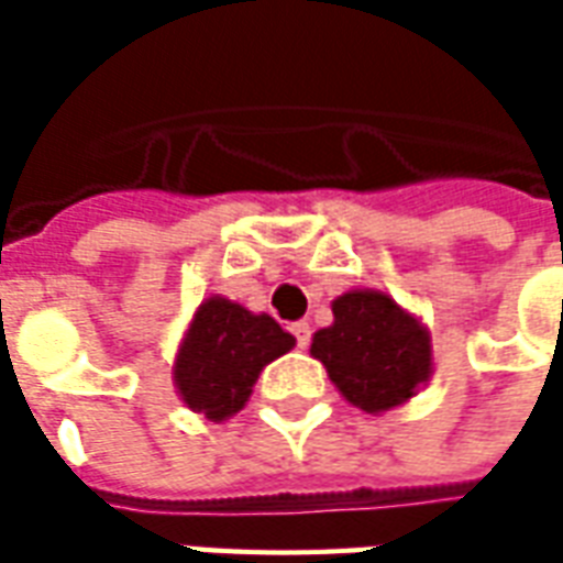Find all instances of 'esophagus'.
Wrapping results in <instances>:
<instances>
[{"label": "esophagus", "mask_w": 563, "mask_h": 563, "mask_svg": "<svg viewBox=\"0 0 563 563\" xmlns=\"http://www.w3.org/2000/svg\"><path fill=\"white\" fill-rule=\"evenodd\" d=\"M292 334H295V343H298L301 350H307V346H310V334H313V329H310V322H295Z\"/></svg>", "instance_id": "obj_1"}]
</instances>
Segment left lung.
<instances>
[{
    "mask_svg": "<svg viewBox=\"0 0 563 563\" xmlns=\"http://www.w3.org/2000/svg\"><path fill=\"white\" fill-rule=\"evenodd\" d=\"M331 310L334 325L313 334L310 353L325 365L343 398L365 413H383L413 398L431 374V341L419 319L371 289L341 295Z\"/></svg>",
    "mask_w": 563,
    "mask_h": 563,
    "instance_id": "1",
    "label": "left lung"
}]
</instances>
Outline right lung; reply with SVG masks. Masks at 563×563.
I'll return each mask as SVG.
<instances>
[{"label": "right lung", "mask_w": 563, "mask_h": 563, "mask_svg": "<svg viewBox=\"0 0 563 563\" xmlns=\"http://www.w3.org/2000/svg\"><path fill=\"white\" fill-rule=\"evenodd\" d=\"M292 346V334L268 313L256 317L225 298H208L180 343L174 383L189 410L222 422L244 407L262 367Z\"/></svg>", "instance_id": "add662e5"}]
</instances>
